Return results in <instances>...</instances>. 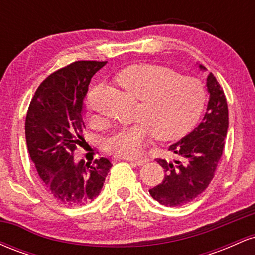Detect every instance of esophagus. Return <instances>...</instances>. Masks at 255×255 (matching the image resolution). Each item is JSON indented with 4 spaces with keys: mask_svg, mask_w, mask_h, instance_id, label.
<instances>
[{
    "mask_svg": "<svg viewBox=\"0 0 255 255\" xmlns=\"http://www.w3.org/2000/svg\"><path fill=\"white\" fill-rule=\"evenodd\" d=\"M131 163L137 166H142V165H145L146 163H148V159L147 158H144V159H135V160H131Z\"/></svg>",
    "mask_w": 255,
    "mask_h": 255,
    "instance_id": "1",
    "label": "esophagus"
}]
</instances>
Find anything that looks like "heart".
Returning a JSON list of instances; mask_svg holds the SVG:
<instances>
[{"label": "heart", "mask_w": 255, "mask_h": 255, "mask_svg": "<svg viewBox=\"0 0 255 255\" xmlns=\"http://www.w3.org/2000/svg\"><path fill=\"white\" fill-rule=\"evenodd\" d=\"M116 80L139 101L135 110L139 121L105 139V150L116 157L140 156L152 134L160 140L183 136L203 111L206 93L195 78L153 64H133L120 72Z\"/></svg>", "instance_id": "heart-1"}]
</instances>
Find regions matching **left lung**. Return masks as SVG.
<instances>
[{
    "instance_id": "8db88e82",
    "label": "left lung",
    "mask_w": 255,
    "mask_h": 255,
    "mask_svg": "<svg viewBox=\"0 0 255 255\" xmlns=\"http://www.w3.org/2000/svg\"><path fill=\"white\" fill-rule=\"evenodd\" d=\"M200 71L206 68L198 64ZM210 98L203 120L191 133L169 146L178 159H157L165 176L151 188V197L165 206H182L207 188L223 153L229 118L224 91L212 73L207 75Z\"/></svg>"
}]
</instances>
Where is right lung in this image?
<instances>
[{"label":"right lung","mask_w":255,"mask_h":255,"mask_svg":"<svg viewBox=\"0 0 255 255\" xmlns=\"http://www.w3.org/2000/svg\"><path fill=\"white\" fill-rule=\"evenodd\" d=\"M107 62L78 61L49 75L39 85L25 122L28 153L50 194L66 206L92 201L103 188L111 163L107 158L75 162L84 141L83 102L91 78Z\"/></svg>","instance_id":"obj_1"}]
</instances>
